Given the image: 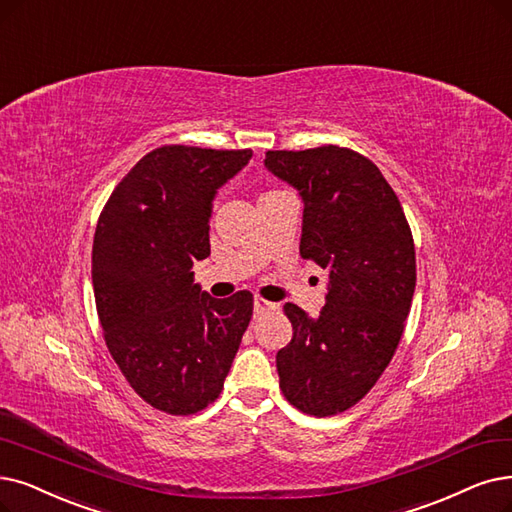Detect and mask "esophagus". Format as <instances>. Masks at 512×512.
Returning <instances> with one entry per match:
<instances>
[{
	"instance_id": "esophagus-1",
	"label": "esophagus",
	"mask_w": 512,
	"mask_h": 512,
	"mask_svg": "<svg viewBox=\"0 0 512 512\" xmlns=\"http://www.w3.org/2000/svg\"><path fill=\"white\" fill-rule=\"evenodd\" d=\"M275 309H277V304L264 300V298H258V296L254 298V317H262L264 313L275 311Z\"/></svg>"
}]
</instances>
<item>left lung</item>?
<instances>
[{
	"instance_id": "1",
	"label": "left lung",
	"mask_w": 512,
	"mask_h": 512,
	"mask_svg": "<svg viewBox=\"0 0 512 512\" xmlns=\"http://www.w3.org/2000/svg\"><path fill=\"white\" fill-rule=\"evenodd\" d=\"M264 168L298 191L300 256L327 271L317 317L283 304L294 334L277 353L279 386L304 414L332 416L365 397L397 351L416 288L412 231L382 172L351 149L269 151Z\"/></svg>"
}]
</instances>
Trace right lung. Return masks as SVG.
<instances>
[{
  "label": "right lung",
  "instance_id": "add662e5",
  "mask_svg": "<svg viewBox=\"0 0 512 512\" xmlns=\"http://www.w3.org/2000/svg\"><path fill=\"white\" fill-rule=\"evenodd\" d=\"M250 159V149L159 147L124 176L98 220L92 285L109 353L166 414L216 401L252 319L250 292L212 298L193 273L210 256L218 189Z\"/></svg>",
  "mask_w": 512,
  "mask_h": 512
}]
</instances>
